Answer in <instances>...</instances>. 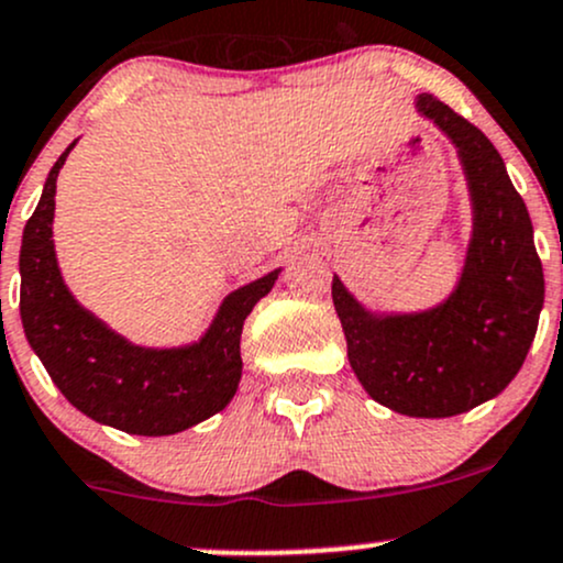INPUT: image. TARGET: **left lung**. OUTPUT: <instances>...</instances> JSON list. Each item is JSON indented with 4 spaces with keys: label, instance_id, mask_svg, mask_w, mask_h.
I'll use <instances>...</instances> for the list:
<instances>
[{
    "label": "left lung",
    "instance_id": "left-lung-1",
    "mask_svg": "<svg viewBox=\"0 0 563 563\" xmlns=\"http://www.w3.org/2000/svg\"><path fill=\"white\" fill-rule=\"evenodd\" d=\"M416 110L456 147L473 203V239L462 276L443 303L376 313L332 276V303L349 362L373 400L416 419H449L497 397L521 371L545 279L529 211L501 155L481 129L432 93Z\"/></svg>",
    "mask_w": 563,
    "mask_h": 563
}]
</instances>
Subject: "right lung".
<instances>
[{
  "label": "right lung",
  "mask_w": 563,
  "mask_h": 563,
  "mask_svg": "<svg viewBox=\"0 0 563 563\" xmlns=\"http://www.w3.org/2000/svg\"><path fill=\"white\" fill-rule=\"evenodd\" d=\"M69 144L47 174L23 228L21 322L29 346L77 410L129 434H177L220 413L241 380V330L282 268L233 289L196 343L147 349L125 341L82 308L64 284L53 246L56 179Z\"/></svg>",
  "instance_id": "right-lung-1"
}]
</instances>
